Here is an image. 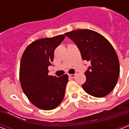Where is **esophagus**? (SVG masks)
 I'll return each instance as SVG.
<instances>
[{"instance_id":"esophagus-1","label":"esophagus","mask_w":129,"mask_h":129,"mask_svg":"<svg viewBox=\"0 0 129 129\" xmlns=\"http://www.w3.org/2000/svg\"><path fill=\"white\" fill-rule=\"evenodd\" d=\"M68 76H69V77H70V78L73 79V78H75V77L76 75H75V74H70V75H69Z\"/></svg>"}]
</instances>
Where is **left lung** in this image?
Returning a JSON list of instances; mask_svg holds the SVG:
<instances>
[{
  "instance_id": "left-lung-1",
  "label": "left lung",
  "mask_w": 129,
  "mask_h": 129,
  "mask_svg": "<svg viewBox=\"0 0 129 129\" xmlns=\"http://www.w3.org/2000/svg\"><path fill=\"white\" fill-rule=\"evenodd\" d=\"M65 35L78 47L81 58L90 61V66L84 73V91L95 97L108 95L116 86L119 75L118 56L111 43L90 29L73 30Z\"/></svg>"
}]
</instances>
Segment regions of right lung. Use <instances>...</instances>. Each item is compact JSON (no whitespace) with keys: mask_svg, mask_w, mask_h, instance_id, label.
Segmentation results:
<instances>
[{"mask_svg":"<svg viewBox=\"0 0 129 129\" xmlns=\"http://www.w3.org/2000/svg\"><path fill=\"white\" fill-rule=\"evenodd\" d=\"M64 39V35H58L33 41L21 57L19 71L21 88L32 104L42 110L56 108L64 97L68 76L48 75V66L53 61L54 51Z\"/></svg>","mask_w":129,"mask_h":129,"instance_id":"1","label":"right lung"}]
</instances>
